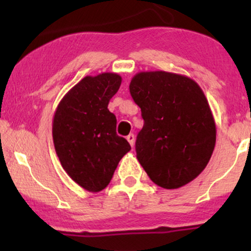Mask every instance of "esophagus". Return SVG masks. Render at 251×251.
<instances>
[{
  "label": "esophagus",
  "instance_id": "1",
  "mask_svg": "<svg viewBox=\"0 0 251 251\" xmlns=\"http://www.w3.org/2000/svg\"><path fill=\"white\" fill-rule=\"evenodd\" d=\"M126 139H127V142L129 143V145L132 146V148H133L134 146V142H135V137H134V134H128L127 137H126Z\"/></svg>",
  "mask_w": 251,
  "mask_h": 251
}]
</instances>
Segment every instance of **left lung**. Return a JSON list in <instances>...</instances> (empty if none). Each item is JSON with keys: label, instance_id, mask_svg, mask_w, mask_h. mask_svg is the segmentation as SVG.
I'll return each instance as SVG.
<instances>
[{"label": "left lung", "instance_id": "8db88e82", "mask_svg": "<svg viewBox=\"0 0 251 251\" xmlns=\"http://www.w3.org/2000/svg\"><path fill=\"white\" fill-rule=\"evenodd\" d=\"M129 93L142 109L135 152L150 179L164 189L194 180L216 144L214 116L198 83L170 72H140L132 77Z\"/></svg>", "mask_w": 251, "mask_h": 251}]
</instances>
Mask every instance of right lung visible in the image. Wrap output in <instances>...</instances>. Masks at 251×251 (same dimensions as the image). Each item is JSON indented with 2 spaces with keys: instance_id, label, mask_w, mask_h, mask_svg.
<instances>
[{
  "instance_id": "obj_1",
  "label": "right lung",
  "mask_w": 251,
  "mask_h": 251,
  "mask_svg": "<svg viewBox=\"0 0 251 251\" xmlns=\"http://www.w3.org/2000/svg\"><path fill=\"white\" fill-rule=\"evenodd\" d=\"M120 85L117 73L85 76L66 93L54 113L53 142L60 163L89 192L108 185L120 159L131 150L117 134V118L107 108Z\"/></svg>"
}]
</instances>
